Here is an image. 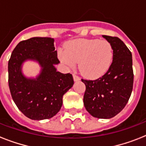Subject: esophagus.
Returning <instances> with one entry per match:
<instances>
[{"label":"esophagus","mask_w":146,"mask_h":146,"mask_svg":"<svg viewBox=\"0 0 146 146\" xmlns=\"http://www.w3.org/2000/svg\"><path fill=\"white\" fill-rule=\"evenodd\" d=\"M73 80H74V81H76H76H79V80H80V78L78 76L76 75V74H73Z\"/></svg>","instance_id":"1"}]
</instances>
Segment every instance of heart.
<instances>
[{"instance_id":"1","label":"heart","mask_w":146,"mask_h":146,"mask_svg":"<svg viewBox=\"0 0 146 146\" xmlns=\"http://www.w3.org/2000/svg\"><path fill=\"white\" fill-rule=\"evenodd\" d=\"M58 55L62 63L73 67L78 63L80 73L86 77L96 79L108 70L113 57V48L108 40L76 39L67 43Z\"/></svg>"}]
</instances>
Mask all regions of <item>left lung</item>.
I'll list each match as a JSON object with an SVG mask.
<instances>
[{
	"label": "left lung",
	"mask_w": 146,
	"mask_h": 146,
	"mask_svg": "<svg viewBox=\"0 0 146 146\" xmlns=\"http://www.w3.org/2000/svg\"><path fill=\"white\" fill-rule=\"evenodd\" d=\"M112 44L113 61L108 70L95 80H82L86 85L83 102L94 117L109 119L124 108L133 86L132 53L117 37L103 35Z\"/></svg>",
	"instance_id": "left-lung-1"
}]
</instances>
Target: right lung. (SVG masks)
<instances>
[{
    "instance_id": "add662e5",
    "label": "right lung",
    "mask_w": 146,
    "mask_h": 146,
    "mask_svg": "<svg viewBox=\"0 0 146 146\" xmlns=\"http://www.w3.org/2000/svg\"><path fill=\"white\" fill-rule=\"evenodd\" d=\"M54 40L34 37L22 41L13 49L8 62V83L13 102L24 115L32 120L49 119L57 114L63 104V96L73 86L70 73L57 71L59 64ZM27 59L35 60L42 70L35 79L26 78L21 64Z\"/></svg>"
}]
</instances>
